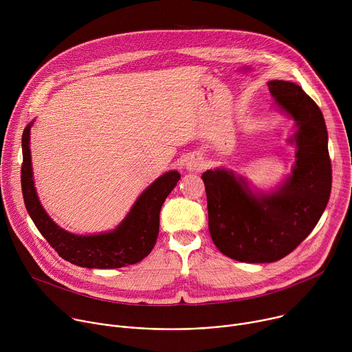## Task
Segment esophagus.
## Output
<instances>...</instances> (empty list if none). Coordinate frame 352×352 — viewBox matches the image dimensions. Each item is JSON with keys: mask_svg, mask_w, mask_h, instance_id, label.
<instances>
[{"mask_svg": "<svg viewBox=\"0 0 352 352\" xmlns=\"http://www.w3.org/2000/svg\"><path fill=\"white\" fill-rule=\"evenodd\" d=\"M202 167H204V162L200 160L199 157H195V156H192V157H189L188 159V162H186V170H189V171H199V170H202Z\"/></svg>", "mask_w": 352, "mask_h": 352, "instance_id": "obj_1", "label": "esophagus"}]
</instances>
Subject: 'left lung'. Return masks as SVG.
Here are the masks:
<instances>
[{"instance_id": "left-lung-1", "label": "left lung", "mask_w": 352, "mask_h": 352, "mask_svg": "<svg viewBox=\"0 0 352 352\" xmlns=\"http://www.w3.org/2000/svg\"><path fill=\"white\" fill-rule=\"evenodd\" d=\"M281 111L296 122V153L291 175L272 193H255L242 177L208 170L209 231L226 256L245 263H272L302 242L322 217L331 192V162L323 114L302 87L267 82Z\"/></svg>"}]
</instances>
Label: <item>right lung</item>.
I'll return each instance as SVG.
<instances>
[{"label": "right lung", "instance_id": "add662e5", "mask_svg": "<svg viewBox=\"0 0 352 352\" xmlns=\"http://www.w3.org/2000/svg\"><path fill=\"white\" fill-rule=\"evenodd\" d=\"M32 124L22 135L23 202L37 230L58 255L80 267L118 269L135 265L152 252L159 235L162 206L179 181V173L168 171L148 185L116 230L104 234L76 235L58 227L40 205L33 182L29 147Z\"/></svg>", "mask_w": 352, "mask_h": 352}]
</instances>
